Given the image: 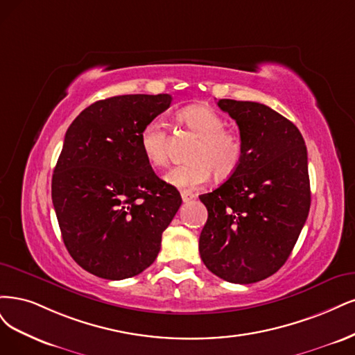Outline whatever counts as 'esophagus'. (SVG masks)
Listing matches in <instances>:
<instances>
[{
	"label": "esophagus",
	"instance_id": "34e87169",
	"mask_svg": "<svg viewBox=\"0 0 355 355\" xmlns=\"http://www.w3.org/2000/svg\"><path fill=\"white\" fill-rule=\"evenodd\" d=\"M181 198H182V202H189L194 198V193L189 191V190H182L181 191Z\"/></svg>",
	"mask_w": 355,
	"mask_h": 355
}]
</instances>
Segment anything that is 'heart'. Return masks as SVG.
Returning <instances> with one entry per match:
<instances>
[{"label":"heart","mask_w":355,"mask_h":355,"mask_svg":"<svg viewBox=\"0 0 355 355\" xmlns=\"http://www.w3.org/2000/svg\"><path fill=\"white\" fill-rule=\"evenodd\" d=\"M181 125L199 137L189 155V164L175 166L165 175L168 184L178 189H194L215 178H230L243 159V140L236 131L227 130L220 112L205 105L187 106L177 115ZM139 147L148 165L162 168L168 164L169 134L159 121L147 122L139 135Z\"/></svg>","instance_id":"obj_1"}]
</instances>
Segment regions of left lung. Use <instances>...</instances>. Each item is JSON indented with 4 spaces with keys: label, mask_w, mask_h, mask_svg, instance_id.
<instances>
[{
    "label": "left lung",
    "mask_w": 355,
    "mask_h": 355,
    "mask_svg": "<svg viewBox=\"0 0 355 355\" xmlns=\"http://www.w3.org/2000/svg\"><path fill=\"white\" fill-rule=\"evenodd\" d=\"M239 127L243 159L236 173L199 199L208 221L199 239L203 264L230 283L272 276L289 258L311 205L302 134L255 101H216Z\"/></svg>",
    "instance_id": "obj_1"
}]
</instances>
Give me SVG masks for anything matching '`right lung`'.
Returning a JSON list of instances; mask_svg holds the SVG:
<instances>
[{"label": "right lung", "instance_id": "1", "mask_svg": "<svg viewBox=\"0 0 355 355\" xmlns=\"http://www.w3.org/2000/svg\"><path fill=\"white\" fill-rule=\"evenodd\" d=\"M169 94L98 100L67 128L51 198L67 252L97 277L122 280L153 264L181 196L146 162L139 135Z\"/></svg>", "mask_w": 355, "mask_h": 355}]
</instances>
